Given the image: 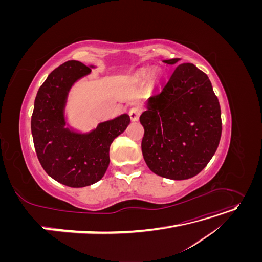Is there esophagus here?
<instances>
[{"instance_id": "obj_1", "label": "esophagus", "mask_w": 262, "mask_h": 262, "mask_svg": "<svg viewBox=\"0 0 262 262\" xmlns=\"http://www.w3.org/2000/svg\"><path fill=\"white\" fill-rule=\"evenodd\" d=\"M140 114H141V109L139 107H132L129 110V116L132 121H138Z\"/></svg>"}]
</instances>
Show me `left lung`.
<instances>
[{
  "label": "left lung",
  "mask_w": 262,
  "mask_h": 262,
  "mask_svg": "<svg viewBox=\"0 0 262 262\" xmlns=\"http://www.w3.org/2000/svg\"><path fill=\"white\" fill-rule=\"evenodd\" d=\"M140 122L142 153L150 170L173 180L198 175L216 152L222 134L220 102L208 75L192 63H180L163 90L148 98Z\"/></svg>",
  "instance_id": "obj_1"
}]
</instances>
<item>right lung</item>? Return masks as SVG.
Returning a JSON list of instances; mask_svg holds the SVG:
<instances>
[{
  "label": "right lung",
  "instance_id": "obj_1",
  "mask_svg": "<svg viewBox=\"0 0 262 262\" xmlns=\"http://www.w3.org/2000/svg\"><path fill=\"white\" fill-rule=\"evenodd\" d=\"M91 71L74 60L54 69L37 93L31 116L34 145L42 168L54 180L72 188L90 186L102 178L110 162V145L130 123V117L124 114L86 134L64 128L68 93Z\"/></svg>",
  "mask_w": 262,
  "mask_h": 262
}]
</instances>
